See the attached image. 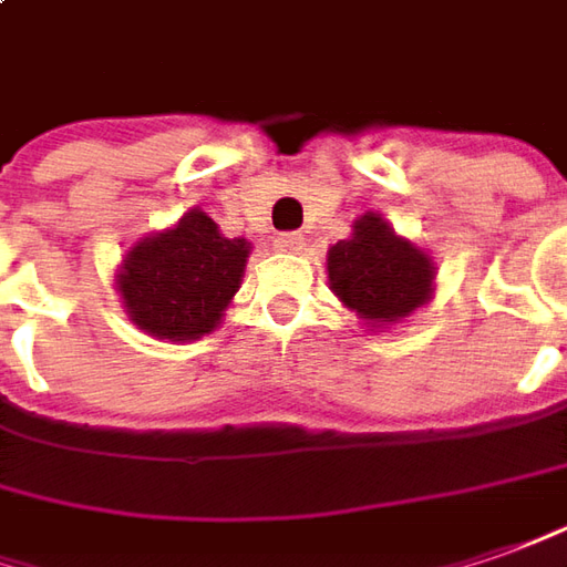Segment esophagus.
Listing matches in <instances>:
<instances>
[{
	"label": "esophagus",
	"instance_id": "1",
	"mask_svg": "<svg viewBox=\"0 0 567 567\" xmlns=\"http://www.w3.org/2000/svg\"><path fill=\"white\" fill-rule=\"evenodd\" d=\"M276 248L285 254H300L307 248V241H303V235L300 233H282L276 238Z\"/></svg>",
	"mask_w": 567,
	"mask_h": 567
}]
</instances>
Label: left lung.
<instances>
[{
  "label": "left lung",
  "instance_id": "8db88e82",
  "mask_svg": "<svg viewBox=\"0 0 567 567\" xmlns=\"http://www.w3.org/2000/svg\"><path fill=\"white\" fill-rule=\"evenodd\" d=\"M429 254L396 238L379 217L365 214L353 235L329 251V282L338 298L365 322H396L422 307L431 295Z\"/></svg>",
  "mask_w": 567,
  "mask_h": 567
}]
</instances>
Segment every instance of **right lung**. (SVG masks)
Wrapping results in <instances>:
<instances>
[{
  "instance_id": "1",
  "label": "right lung",
  "mask_w": 567,
  "mask_h": 567,
  "mask_svg": "<svg viewBox=\"0 0 567 567\" xmlns=\"http://www.w3.org/2000/svg\"><path fill=\"white\" fill-rule=\"evenodd\" d=\"M245 238H223L217 223L192 210L167 233L142 238L123 260L117 288L138 329L154 338L195 341L214 332L241 285Z\"/></svg>"
}]
</instances>
